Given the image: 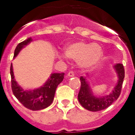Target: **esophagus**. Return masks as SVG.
<instances>
[{"mask_svg":"<svg viewBox=\"0 0 135 135\" xmlns=\"http://www.w3.org/2000/svg\"><path fill=\"white\" fill-rule=\"evenodd\" d=\"M67 76H69V77H73V76H74V71H69L67 74Z\"/></svg>","mask_w":135,"mask_h":135,"instance_id":"34e87169","label":"esophagus"}]
</instances>
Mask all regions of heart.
<instances>
[{
    "instance_id": "heart-1",
    "label": "heart",
    "mask_w": 135,
    "mask_h": 135,
    "mask_svg": "<svg viewBox=\"0 0 135 135\" xmlns=\"http://www.w3.org/2000/svg\"><path fill=\"white\" fill-rule=\"evenodd\" d=\"M103 57L102 47L96 43H88L78 41L71 43L65 48V54L61 53L59 57L78 61V65L83 69L94 67L101 61Z\"/></svg>"
}]
</instances>
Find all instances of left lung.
<instances>
[{
  "mask_svg": "<svg viewBox=\"0 0 135 135\" xmlns=\"http://www.w3.org/2000/svg\"><path fill=\"white\" fill-rule=\"evenodd\" d=\"M114 69L118 76V80L112 92L107 96H94L87 82L86 78L83 76L80 77L81 85L78 99L83 107L90 111H98L107 109L117 100L121 92L122 85L125 78V69L122 64H116L114 66Z\"/></svg>",
  "mask_w": 135,
  "mask_h": 135,
  "instance_id": "1",
  "label": "left lung"
}]
</instances>
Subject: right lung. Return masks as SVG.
Segmentation results:
<instances>
[{
    "label": "right lung",
    "instance_id": "right-lung-1",
    "mask_svg": "<svg viewBox=\"0 0 135 135\" xmlns=\"http://www.w3.org/2000/svg\"><path fill=\"white\" fill-rule=\"evenodd\" d=\"M32 41L31 38H27L22 43H19L15 50L14 57H17L18 53L23 47ZM12 90L15 97L21 104L27 109L32 111H38L45 109L52 104L55 97V91L58 85L63 80L64 73H55L50 75V77L46 83L39 88L32 90H24L16 82L14 77L12 65L10 66Z\"/></svg>",
    "mask_w": 135,
    "mask_h": 135
}]
</instances>
